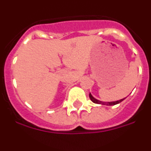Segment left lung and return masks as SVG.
<instances>
[{
  "label": "left lung",
  "instance_id": "8db88e82",
  "mask_svg": "<svg viewBox=\"0 0 151 151\" xmlns=\"http://www.w3.org/2000/svg\"><path fill=\"white\" fill-rule=\"evenodd\" d=\"M89 97H90V99L91 100L92 102H94V104H104V105H108V106H113V105H116L117 104H119V103L122 102L124 99H121L119 101H113V102H102V101H100L98 100L95 99L94 97H92V95L91 94H89Z\"/></svg>",
  "mask_w": 151,
  "mask_h": 151
}]
</instances>
